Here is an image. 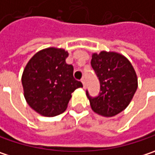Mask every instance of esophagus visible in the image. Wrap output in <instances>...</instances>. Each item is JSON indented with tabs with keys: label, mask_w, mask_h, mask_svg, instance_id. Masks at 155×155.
Instances as JSON below:
<instances>
[{
	"label": "esophagus",
	"mask_w": 155,
	"mask_h": 155,
	"mask_svg": "<svg viewBox=\"0 0 155 155\" xmlns=\"http://www.w3.org/2000/svg\"><path fill=\"white\" fill-rule=\"evenodd\" d=\"M81 82H82V84H83V88L85 89V88H86V81H85V78H82V79H81Z\"/></svg>",
	"instance_id": "obj_1"
}]
</instances>
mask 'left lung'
I'll return each instance as SVG.
<instances>
[{"label":"left lung","mask_w":155,"mask_h":155,"mask_svg":"<svg viewBox=\"0 0 155 155\" xmlns=\"http://www.w3.org/2000/svg\"><path fill=\"white\" fill-rule=\"evenodd\" d=\"M91 66L100 82V92L92 97L86 95L97 114L112 117L130 103L137 89V78L131 63L116 52L101 51L92 54Z\"/></svg>","instance_id":"8db88e82"}]
</instances>
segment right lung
<instances>
[{
    "mask_svg": "<svg viewBox=\"0 0 155 155\" xmlns=\"http://www.w3.org/2000/svg\"><path fill=\"white\" fill-rule=\"evenodd\" d=\"M63 49L40 50L29 60L22 74L27 104L41 115L52 117L65 111L72 93L82 87L74 78V66L65 62Z\"/></svg>",
    "mask_w": 155,
    "mask_h": 155,
    "instance_id": "add662e5",
    "label": "right lung"
}]
</instances>
